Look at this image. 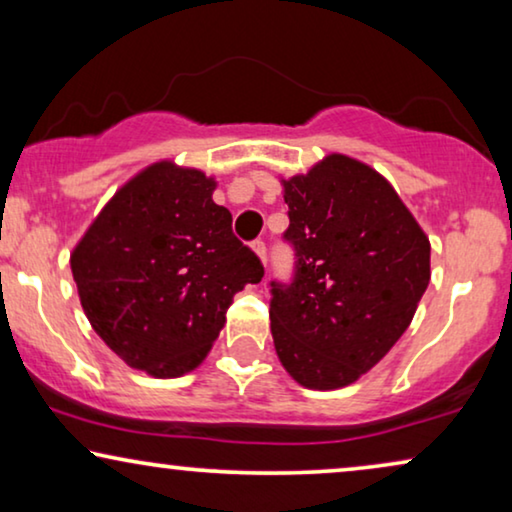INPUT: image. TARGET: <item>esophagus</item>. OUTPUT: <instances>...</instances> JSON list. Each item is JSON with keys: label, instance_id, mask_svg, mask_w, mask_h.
Returning <instances> with one entry per match:
<instances>
[{"label": "esophagus", "instance_id": "obj_1", "mask_svg": "<svg viewBox=\"0 0 512 512\" xmlns=\"http://www.w3.org/2000/svg\"><path fill=\"white\" fill-rule=\"evenodd\" d=\"M251 249H254V254L261 258V263L265 265L268 263V249H265V242L263 240H256L254 244H251Z\"/></svg>", "mask_w": 512, "mask_h": 512}]
</instances>
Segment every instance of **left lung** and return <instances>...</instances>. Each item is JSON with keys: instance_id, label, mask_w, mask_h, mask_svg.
<instances>
[{"instance_id": "left-lung-1", "label": "left lung", "mask_w": 512, "mask_h": 512, "mask_svg": "<svg viewBox=\"0 0 512 512\" xmlns=\"http://www.w3.org/2000/svg\"><path fill=\"white\" fill-rule=\"evenodd\" d=\"M291 284L272 282L279 361L305 389H340L380 363L431 279V244L394 186L342 153L282 179Z\"/></svg>"}]
</instances>
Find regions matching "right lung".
<instances>
[{
  "label": "right lung",
  "instance_id": "add662e5",
  "mask_svg": "<svg viewBox=\"0 0 512 512\" xmlns=\"http://www.w3.org/2000/svg\"><path fill=\"white\" fill-rule=\"evenodd\" d=\"M214 177L160 160L114 193L72 251L90 326L130 368L181 377L205 361L233 296L263 265L216 205Z\"/></svg>",
  "mask_w": 512,
  "mask_h": 512
}]
</instances>
